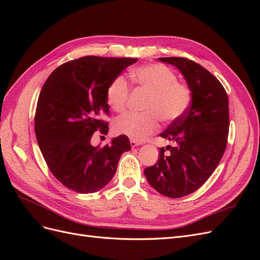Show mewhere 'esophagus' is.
Listing matches in <instances>:
<instances>
[{
  "label": "esophagus",
  "mask_w": 260,
  "mask_h": 260,
  "mask_svg": "<svg viewBox=\"0 0 260 260\" xmlns=\"http://www.w3.org/2000/svg\"><path fill=\"white\" fill-rule=\"evenodd\" d=\"M130 144H131V147H136V146H139V145L142 144V142H140V141L131 139L130 140Z\"/></svg>",
  "instance_id": "obj_1"
}]
</instances>
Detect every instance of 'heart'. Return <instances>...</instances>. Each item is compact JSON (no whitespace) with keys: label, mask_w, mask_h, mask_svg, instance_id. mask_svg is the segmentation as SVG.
Here are the masks:
<instances>
[{"label":"heart","mask_w":260,"mask_h":260,"mask_svg":"<svg viewBox=\"0 0 260 260\" xmlns=\"http://www.w3.org/2000/svg\"><path fill=\"white\" fill-rule=\"evenodd\" d=\"M130 79L138 88L148 92L143 114L128 113L115 121L117 133L133 140H143L164 122H174L183 117L190 107L192 93L188 86L178 81L177 75L161 64H148L135 68ZM130 88L123 77L118 76L109 83L106 100L115 112H123L128 104Z\"/></svg>","instance_id":"b5f03b06"}]
</instances>
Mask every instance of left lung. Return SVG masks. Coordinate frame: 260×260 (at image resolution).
<instances>
[{"label": "left lung", "mask_w": 260, "mask_h": 260, "mask_svg": "<svg viewBox=\"0 0 260 260\" xmlns=\"http://www.w3.org/2000/svg\"><path fill=\"white\" fill-rule=\"evenodd\" d=\"M159 60L182 73L192 100L184 116L160 133L177 145H168L167 154L161 147L158 161L144 175L157 192L178 199L199 190L221 160L229 136V100L220 81L198 62L184 57Z\"/></svg>", "instance_id": "left-lung-1"}]
</instances>
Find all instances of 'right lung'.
I'll return each mask as SVG.
<instances>
[{"label":"right lung","instance_id":"1","mask_svg":"<svg viewBox=\"0 0 260 260\" xmlns=\"http://www.w3.org/2000/svg\"><path fill=\"white\" fill-rule=\"evenodd\" d=\"M138 58L84 56L57 67L39 95L35 131L54 177L69 190L94 193L114 177L122 153L131 148L127 136L103 147L91 144L93 133L107 135L106 90Z\"/></svg>","mask_w":260,"mask_h":260}]
</instances>
